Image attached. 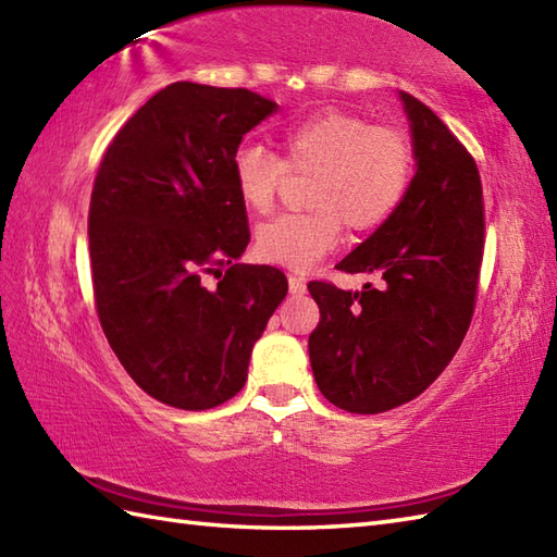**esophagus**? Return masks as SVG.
I'll return each mask as SVG.
<instances>
[{
  "label": "esophagus",
  "instance_id": "esophagus-1",
  "mask_svg": "<svg viewBox=\"0 0 557 557\" xmlns=\"http://www.w3.org/2000/svg\"><path fill=\"white\" fill-rule=\"evenodd\" d=\"M289 292L299 297V294L306 292V280L301 275H289Z\"/></svg>",
  "mask_w": 557,
  "mask_h": 557
}]
</instances>
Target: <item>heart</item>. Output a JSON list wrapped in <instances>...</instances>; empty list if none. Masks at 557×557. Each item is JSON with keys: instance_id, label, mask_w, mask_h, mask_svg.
Segmentation results:
<instances>
[{"instance_id": "heart-1", "label": "heart", "mask_w": 557, "mask_h": 557, "mask_svg": "<svg viewBox=\"0 0 557 557\" xmlns=\"http://www.w3.org/2000/svg\"><path fill=\"white\" fill-rule=\"evenodd\" d=\"M282 158L260 146H242L232 158V180L253 212L275 206L292 174L313 176L309 215H282L258 230L260 258L292 270H309L333 251L345 224L351 232L381 227L407 198L413 148L393 126H373L345 110L325 108L280 134Z\"/></svg>"}]
</instances>
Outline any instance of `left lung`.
I'll use <instances>...</instances> for the list:
<instances>
[{
  "label": "left lung",
  "mask_w": 557,
  "mask_h": 557,
  "mask_svg": "<svg viewBox=\"0 0 557 557\" xmlns=\"http://www.w3.org/2000/svg\"><path fill=\"white\" fill-rule=\"evenodd\" d=\"M413 174L407 198L342 272L381 275L361 292L309 282L321 321L309 337L318 389L351 413H381L419 397L465 339L483 260V194L474 158L409 92Z\"/></svg>",
  "instance_id": "obj_1"
}]
</instances>
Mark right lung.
Instances as JSON below:
<instances>
[{
    "label": "right lung",
    "instance_id": "add662e5",
    "mask_svg": "<svg viewBox=\"0 0 557 557\" xmlns=\"http://www.w3.org/2000/svg\"><path fill=\"white\" fill-rule=\"evenodd\" d=\"M275 110L253 90L176 81L104 150L88 212L96 309L126 373L162 405L203 411L239 393L287 297L282 270L236 263L251 234L232 158Z\"/></svg>",
    "mask_w": 557,
    "mask_h": 557
}]
</instances>
